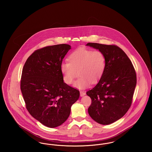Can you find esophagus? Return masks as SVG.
I'll return each instance as SVG.
<instances>
[{
	"label": "esophagus",
	"instance_id": "obj_1",
	"mask_svg": "<svg viewBox=\"0 0 152 152\" xmlns=\"http://www.w3.org/2000/svg\"><path fill=\"white\" fill-rule=\"evenodd\" d=\"M84 95H86V93H85L84 92L80 91V96H81V97H83V96H84Z\"/></svg>",
	"mask_w": 152,
	"mask_h": 152
}]
</instances>
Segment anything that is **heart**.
I'll return each instance as SVG.
<instances>
[{"label": "heart", "instance_id": "1", "mask_svg": "<svg viewBox=\"0 0 152 152\" xmlns=\"http://www.w3.org/2000/svg\"><path fill=\"white\" fill-rule=\"evenodd\" d=\"M67 61L60 65L63 80L71 84L78 74L79 77L73 86L80 89L87 88L91 83H97L105 72V58L101 51L79 48L68 56Z\"/></svg>", "mask_w": 152, "mask_h": 152}]
</instances>
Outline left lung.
I'll return each instance as SVG.
<instances>
[{
	"mask_svg": "<svg viewBox=\"0 0 152 152\" xmlns=\"http://www.w3.org/2000/svg\"><path fill=\"white\" fill-rule=\"evenodd\" d=\"M86 45L101 51L106 61L101 79L87 92L92 99L88 113L96 122L109 125L123 117L130 108L136 73L130 59L118 47L94 43Z\"/></svg>",
	"mask_w": 152,
	"mask_h": 152,
	"instance_id": "obj_1",
	"label": "left lung"
}]
</instances>
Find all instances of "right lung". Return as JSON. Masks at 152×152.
<instances>
[{
	"mask_svg": "<svg viewBox=\"0 0 152 152\" xmlns=\"http://www.w3.org/2000/svg\"><path fill=\"white\" fill-rule=\"evenodd\" d=\"M71 45L66 44L35 51L22 71L20 89L30 115L49 128L67 120L71 108L80 96L78 90L64 82L60 71L63 59Z\"/></svg>",
	"mask_w": 152,
	"mask_h": 152,
	"instance_id": "right-lung-1",
	"label": "right lung"
}]
</instances>
